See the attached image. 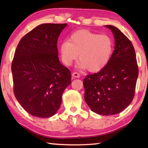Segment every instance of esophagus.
I'll return each instance as SVG.
<instances>
[{"label": "esophagus", "mask_w": 148, "mask_h": 148, "mask_svg": "<svg viewBox=\"0 0 148 148\" xmlns=\"http://www.w3.org/2000/svg\"><path fill=\"white\" fill-rule=\"evenodd\" d=\"M72 76L74 77H79L80 74L79 73H77V72H73V73L72 74Z\"/></svg>", "instance_id": "1"}]
</instances>
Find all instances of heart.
Wrapping results in <instances>:
<instances>
[{
	"instance_id": "heart-1",
	"label": "heart",
	"mask_w": 148,
	"mask_h": 148,
	"mask_svg": "<svg viewBox=\"0 0 148 148\" xmlns=\"http://www.w3.org/2000/svg\"><path fill=\"white\" fill-rule=\"evenodd\" d=\"M59 51L66 66H71L79 55L77 66L97 72L109 63L114 52V42L108 35L79 30L71 35L69 41L62 42Z\"/></svg>"
}]
</instances>
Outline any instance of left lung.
Listing matches in <instances>:
<instances>
[{"label":"left lung","mask_w":148,"mask_h":148,"mask_svg":"<svg viewBox=\"0 0 148 148\" xmlns=\"http://www.w3.org/2000/svg\"><path fill=\"white\" fill-rule=\"evenodd\" d=\"M113 32L114 51L102 71L84 79V99L92 112L102 116L119 114L131 103L138 76L135 50L130 40L117 27Z\"/></svg>","instance_id":"left-lung-1"}]
</instances>
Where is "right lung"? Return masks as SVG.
I'll list each match as a JSON object with an SVG mask.
<instances>
[{"instance_id":"1","label":"right lung","mask_w":148,"mask_h":148,"mask_svg":"<svg viewBox=\"0 0 148 148\" xmlns=\"http://www.w3.org/2000/svg\"><path fill=\"white\" fill-rule=\"evenodd\" d=\"M66 23H44L19 41L12 63L15 97L32 116L47 118L59 110L71 84L69 69L60 62L57 40Z\"/></svg>"}]
</instances>
